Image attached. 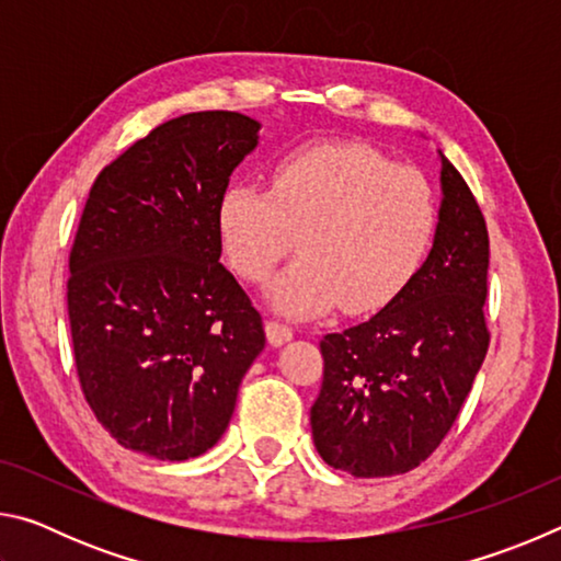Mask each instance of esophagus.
Listing matches in <instances>:
<instances>
[{
	"instance_id": "obj_1",
	"label": "esophagus",
	"mask_w": 561,
	"mask_h": 561,
	"mask_svg": "<svg viewBox=\"0 0 561 561\" xmlns=\"http://www.w3.org/2000/svg\"><path fill=\"white\" fill-rule=\"evenodd\" d=\"M291 336L294 331L287 324H282V321H267V339L272 346L287 344V341H291Z\"/></svg>"
}]
</instances>
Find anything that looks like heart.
<instances>
[{"label": "heart", "instance_id": "1", "mask_svg": "<svg viewBox=\"0 0 561 561\" xmlns=\"http://www.w3.org/2000/svg\"><path fill=\"white\" fill-rule=\"evenodd\" d=\"M438 222L423 173L393 165L354 140L301 146L272 170V187L234 183L217 205V230L234 272L264 282L294 247V260L270 284L284 314L317 317L331 307H383L421 267Z\"/></svg>", "mask_w": 561, "mask_h": 561}]
</instances>
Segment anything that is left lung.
<instances>
[{
  "instance_id": "8db88e82",
  "label": "left lung",
  "mask_w": 561,
  "mask_h": 561,
  "mask_svg": "<svg viewBox=\"0 0 561 561\" xmlns=\"http://www.w3.org/2000/svg\"><path fill=\"white\" fill-rule=\"evenodd\" d=\"M438 160L443 197L421 270L378 314L321 339L311 435L321 460L356 478L401 474L428 458L488 354L485 217L440 150Z\"/></svg>"
}]
</instances>
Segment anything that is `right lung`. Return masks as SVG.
<instances>
[{"mask_svg":"<svg viewBox=\"0 0 561 561\" xmlns=\"http://www.w3.org/2000/svg\"><path fill=\"white\" fill-rule=\"evenodd\" d=\"M260 128L234 111L185 113L89 193L69 260L76 371L99 423L133 453L180 462L210 450L267 341L217 230Z\"/></svg>","mask_w":561,"mask_h":561,"instance_id":"obj_1","label":"right lung"}]
</instances>
